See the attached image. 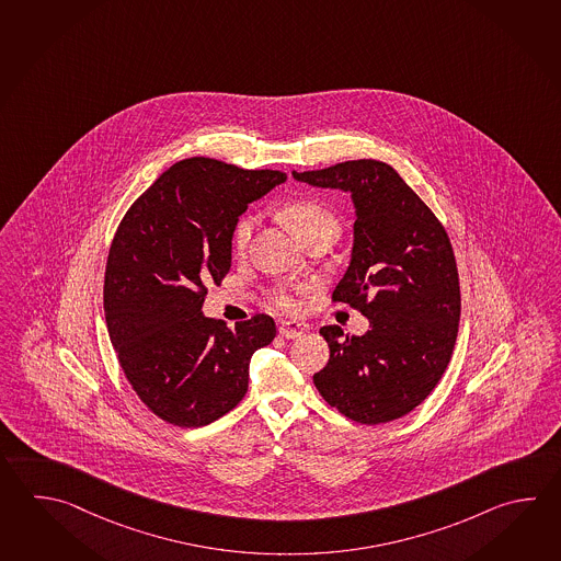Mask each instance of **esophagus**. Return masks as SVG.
<instances>
[{"mask_svg": "<svg viewBox=\"0 0 561 561\" xmlns=\"http://www.w3.org/2000/svg\"><path fill=\"white\" fill-rule=\"evenodd\" d=\"M308 332L309 325L306 321L286 320L279 323V335L286 340H298Z\"/></svg>", "mask_w": 561, "mask_h": 561, "instance_id": "1", "label": "esophagus"}]
</instances>
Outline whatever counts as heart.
Masks as SVG:
<instances>
[{"label":"heart","mask_w":561,"mask_h":561,"mask_svg":"<svg viewBox=\"0 0 561 561\" xmlns=\"http://www.w3.org/2000/svg\"><path fill=\"white\" fill-rule=\"evenodd\" d=\"M282 218L286 221L289 231L301 240L304 236H308L309 231L320 228H335L337 229V221L333 218L332 214L325 207L316 204V202H294L289 206L284 207ZM257 218L255 216H243L238 221V226L233 229V243L238 250H245L248 243L252 240L253 229H255ZM299 289H282L277 294V306L284 309H296L299 306Z\"/></svg>","instance_id":"obj_1"}]
</instances>
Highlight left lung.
<instances>
[{"label": "left lung", "mask_w": 561, "mask_h": 561, "mask_svg": "<svg viewBox=\"0 0 561 561\" xmlns=\"http://www.w3.org/2000/svg\"><path fill=\"white\" fill-rule=\"evenodd\" d=\"M291 175L352 197V257L332 298L369 320V330L352 337L337 325L321 328L330 362L313 383L354 422H393L432 393L458 337V267L446 229L383 161Z\"/></svg>", "instance_id": "1"}]
</instances>
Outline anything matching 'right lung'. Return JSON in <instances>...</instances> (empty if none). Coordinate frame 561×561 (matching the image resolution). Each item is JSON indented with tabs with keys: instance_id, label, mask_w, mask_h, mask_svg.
<instances>
[{
	"instance_id": "add662e5",
	"label": "right lung",
	"mask_w": 561,
	"mask_h": 561,
	"mask_svg": "<svg viewBox=\"0 0 561 561\" xmlns=\"http://www.w3.org/2000/svg\"><path fill=\"white\" fill-rule=\"evenodd\" d=\"M286 180L187 158L139 195L115 231L105 323L127 381L161 420L202 427L245 396L250 359L274 340V320L257 313L229 330L204 316L206 284L228 274L241 214Z\"/></svg>"
}]
</instances>
